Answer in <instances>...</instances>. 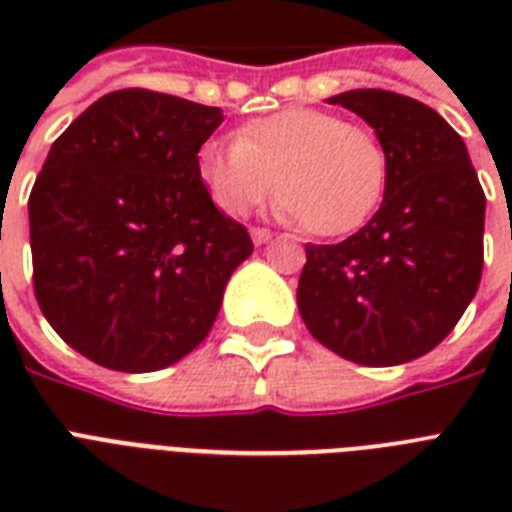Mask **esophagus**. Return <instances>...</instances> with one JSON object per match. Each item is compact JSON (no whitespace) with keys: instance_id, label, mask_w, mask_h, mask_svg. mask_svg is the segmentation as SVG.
Instances as JSON below:
<instances>
[{"instance_id":"34e87169","label":"esophagus","mask_w":512,"mask_h":512,"mask_svg":"<svg viewBox=\"0 0 512 512\" xmlns=\"http://www.w3.org/2000/svg\"><path fill=\"white\" fill-rule=\"evenodd\" d=\"M271 239H273V233L268 231V228H252V241H255L257 247H260V244H268Z\"/></svg>"}]
</instances>
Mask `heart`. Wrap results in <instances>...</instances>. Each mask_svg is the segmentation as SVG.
Here are the masks:
<instances>
[{
    "label": "heart",
    "mask_w": 512,
    "mask_h": 512,
    "mask_svg": "<svg viewBox=\"0 0 512 512\" xmlns=\"http://www.w3.org/2000/svg\"><path fill=\"white\" fill-rule=\"evenodd\" d=\"M196 175L220 212L241 217L273 191L281 215L313 236H345L369 220L388 183V156L361 124L319 108H284L252 119L236 143L209 140Z\"/></svg>",
    "instance_id": "obj_1"
}]
</instances>
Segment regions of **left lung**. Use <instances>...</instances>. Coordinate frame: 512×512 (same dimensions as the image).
Instances as JSON below:
<instances>
[{
  "instance_id": "left-lung-1",
  "label": "left lung",
  "mask_w": 512,
  "mask_h": 512,
  "mask_svg": "<svg viewBox=\"0 0 512 512\" xmlns=\"http://www.w3.org/2000/svg\"><path fill=\"white\" fill-rule=\"evenodd\" d=\"M327 103L372 127L388 156V183L361 231L305 247L297 308L337 356L361 366L406 364L436 348L476 297L484 188L465 140L420 100L348 90Z\"/></svg>"
}]
</instances>
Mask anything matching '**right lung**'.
<instances>
[{
    "mask_svg": "<svg viewBox=\"0 0 512 512\" xmlns=\"http://www.w3.org/2000/svg\"><path fill=\"white\" fill-rule=\"evenodd\" d=\"M223 111L151 90L95 100L52 143L28 196L44 319L95 364L156 372L215 324L252 255L196 175Z\"/></svg>",
    "mask_w": 512,
    "mask_h": 512,
    "instance_id": "obj_1",
    "label": "right lung"
}]
</instances>
